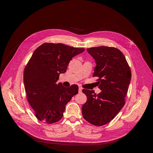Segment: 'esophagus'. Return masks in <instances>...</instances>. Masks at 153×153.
<instances>
[{
    "label": "esophagus",
    "instance_id": "1",
    "mask_svg": "<svg viewBox=\"0 0 153 153\" xmlns=\"http://www.w3.org/2000/svg\"><path fill=\"white\" fill-rule=\"evenodd\" d=\"M82 88L81 87H78V92H82Z\"/></svg>",
    "mask_w": 153,
    "mask_h": 153
}]
</instances>
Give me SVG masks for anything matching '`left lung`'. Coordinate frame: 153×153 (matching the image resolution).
<instances>
[{"label": "left lung", "mask_w": 153, "mask_h": 153, "mask_svg": "<svg viewBox=\"0 0 153 153\" xmlns=\"http://www.w3.org/2000/svg\"><path fill=\"white\" fill-rule=\"evenodd\" d=\"M95 60L93 76L98 78L96 94L94 91L83 89L87 101L82 108L87 121L94 126H103L116 116L125 104L131 73L123 53L114 47L101 46L87 48Z\"/></svg>", "instance_id": "1"}]
</instances>
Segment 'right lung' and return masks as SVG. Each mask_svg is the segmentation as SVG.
<instances>
[{"instance_id": "right-lung-1", "label": "right lung", "mask_w": 153, "mask_h": 153, "mask_svg": "<svg viewBox=\"0 0 153 153\" xmlns=\"http://www.w3.org/2000/svg\"><path fill=\"white\" fill-rule=\"evenodd\" d=\"M84 50L51 43L35 50L25 68L24 83L27 100L39 121L52 124L63 117L66 104L78 93V87H65L57 81L72 58Z\"/></svg>"}]
</instances>
